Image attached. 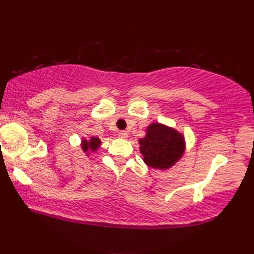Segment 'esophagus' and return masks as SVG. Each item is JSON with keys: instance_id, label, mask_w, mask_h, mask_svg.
Here are the masks:
<instances>
[{"instance_id": "obj_1", "label": "esophagus", "mask_w": 254, "mask_h": 254, "mask_svg": "<svg viewBox=\"0 0 254 254\" xmlns=\"http://www.w3.org/2000/svg\"><path fill=\"white\" fill-rule=\"evenodd\" d=\"M119 137L120 138H123V139H127V137H128V134H127V132H126V131H121V132H119Z\"/></svg>"}]
</instances>
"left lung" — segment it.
<instances>
[{
  "mask_svg": "<svg viewBox=\"0 0 254 254\" xmlns=\"http://www.w3.org/2000/svg\"><path fill=\"white\" fill-rule=\"evenodd\" d=\"M143 160L155 169L165 170L174 166L185 153V137L175 128L158 122L149 124L146 136L138 141Z\"/></svg>",
  "mask_w": 254,
  "mask_h": 254,
  "instance_id": "8db88e82",
  "label": "left lung"
}]
</instances>
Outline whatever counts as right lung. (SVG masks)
Wrapping results in <instances>:
<instances>
[{"label":"right lung","instance_id":"right-lung-1","mask_svg":"<svg viewBox=\"0 0 254 254\" xmlns=\"http://www.w3.org/2000/svg\"><path fill=\"white\" fill-rule=\"evenodd\" d=\"M101 145V141L98 137H90L89 139L83 138L82 141V148L84 150V153H87V155H89L88 152H96L97 149L100 147Z\"/></svg>","mask_w":254,"mask_h":254}]
</instances>
